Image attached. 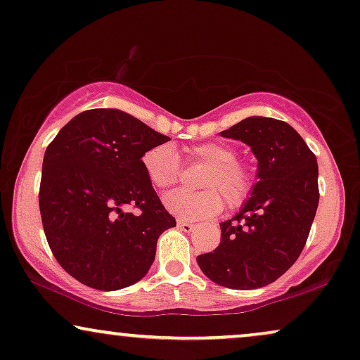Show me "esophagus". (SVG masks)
<instances>
[{"mask_svg": "<svg viewBox=\"0 0 360 360\" xmlns=\"http://www.w3.org/2000/svg\"><path fill=\"white\" fill-rule=\"evenodd\" d=\"M176 226H179L180 230H181V231H185V233L193 231V228H195L193 223H190V221H184V220H179V221H176Z\"/></svg>", "mask_w": 360, "mask_h": 360, "instance_id": "obj_1", "label": "esophagus"}]
</instances>
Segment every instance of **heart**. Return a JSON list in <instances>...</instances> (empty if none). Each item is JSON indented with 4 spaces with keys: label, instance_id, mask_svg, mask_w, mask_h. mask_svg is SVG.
Listing matches in <instances>:
<instances>
[{
    "label": "heart",
    "instance_id": "1",
    "mask_svg": "<svg viewBox=\"0 0 360 360\" xmlns=\"http://www.w3.org/2000/svg\"><path fill=\"white\" fill-rule=\"evenodd\" d=\"M193 160L207 169L200 176V191H172L165 197V207L184 220H202L218 214L223 203L230 208L241 207L253 190V175L236 160L235 148L223 142H205L188 148ZM142 165L150 184L158 190L172 188L180 180V157L169 143L152 147L142 157Z\"/></svg>",
    "mask_w": 360,
    "mask_h": 360
}]
</instances>
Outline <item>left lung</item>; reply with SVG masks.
<instances>
[{"label":"left lung","instance_id":"obj_1","mask_svg":"<svg viewBox=\"0 0 360 360\" xmlns=\"http://www.w3.org/2000/svg\"><path fill=\"white\" fill-rule=\"evenodd\" d=\"M221 137L241 140L258 158V181L240 213L223 221L221 241L197 261L207 278L231 289L276 281L300 258L319 203L317 160L283 120L248 117Z\"/></svg>","mask_w":360,"mask_h":360}]
</instances>
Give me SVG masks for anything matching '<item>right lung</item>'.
<instances>
[{
  "instance_id": "add662e5",
  "label": "right lung",
  "mask_w": 360,
  "mask_h": 360,
  "mask_svg": "<svg viewBox=\"0 0 360 360\" xmlns=\"http://www.w3.org/2000/svg\"><path fill=\"white\" fill-rule=\"evenodd\" d=\"M119 109H91L46 148L39 210L54 258L79 283L101 291L146 276L157 240L176 221L148 181L142 157L169 142ZM127 204L137 215L125 214Z\"/></svg>"
}]
</instances>
